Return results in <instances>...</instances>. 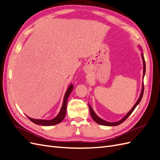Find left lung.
<instances>
[{"label":"left lung","instance_id":"1","mask_svg":"<svg viewBox=\"0 0 160 160\" xmlns=\"http://www.w3.org/2000/svg\"><path fill=\"white\" fill-rule=\"evenodd\" d=\"M140 49H141V48H140ZM142 57L143 64V79L145 73H146V62H145L144 57H143V55L142 52ZM143 91H144V85H143V81L142 91H141V93H140L139 98V99L137 101V102L135 103V104L134 105V106L132 108V109L129 111V112L126 114V115H125L122 119L118 121V122H107V121H105V120L102 119L101 118H100L99 117H98V116L96 115V113L94 112V111L93 110V109H92V108L91 107V105L89 104V111H90V114H91V118H93V119L95 121V122L97 123L100 124V125H105V126H116V125H119L121 123H122L124 122V121L132 113V112L134 111L135 108L137 107V105L139 103L140 101H141L142 98V97H143Z\"/></svg>","mask_w":160,"mask_h":160}]
</instances>
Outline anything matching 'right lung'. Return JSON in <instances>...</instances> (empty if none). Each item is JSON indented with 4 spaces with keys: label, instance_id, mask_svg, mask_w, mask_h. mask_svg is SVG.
Returning <instances> with one entry per match:
<instances>
[{
    "label": "right lung",
    "instance_id": "obj_1",
    "mask_svg": "<svg viewBox=\"0 0 160 160\" xmlns=\"http://www.w3.org/2000/svg\"><path fill=\"white\" fill-rule=\"evenodd\" d=\"M73 89V85L71 84L69 87L67 89L66 93L65 94L64 98H63V102H62V105L61 107V109L60 110V112L59 113L55 118H53L50 120H45V119H32L29 117L27 118L29 119L32 122L35 123L37 125H43V126H51V125H54L56 124H58L61 123L63 119L65 117L66 115V109H67V100H68V98L71 93V91Z\"/></svg>",
    "mask_w": 160,
    "mask_h": 160
}]
</instances>
